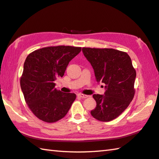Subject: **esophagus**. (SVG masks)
I'll return each instance as SVG.
<instances>
[{
    "instance_id": "34e87169",
    "label": "esophagus",
    "mask_w": 159,
    "mask_h": 159,
    "mask_svg": "<svg viewBox=\"0 0 159 159\" xmlns=\"http://www.w3.org/2000/svg\"><path fill=\"white\" fill-rule=\"evenodd\" d=\"M78 97H79V98H88V95H83V94H78Z\"/></svg>"
}]
</instances>
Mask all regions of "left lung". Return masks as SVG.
Wrapping results in <instances>:
<instances>
[{
	"label": "left lung",
	"mask_w": 159,
	"mask_h": 159,
	"mask_svg": "<svg viewBox=\"0 0 159 159\" xmlns=\"http://www.w3.org/2000/svg\"><path fill=\"white\" fill-rule=\"evenodd\" d=\"M85 57L95 71L96 80L105 84L104 95L95 94L96 107L90 112L102 122L115 119L134 98L136 71L127 53L112 48H83Z\"/></svg>",
	"instance_id": "obj_1"
}]
</instances>
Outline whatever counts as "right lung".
I'll list each match as a JSON object with an SVG mask.
<instances>
[{"label":"right lung","mask_w":159,"mask_h":159,"mask_svg":"<svg viewBox=\"0 0 159 159\" xmlns=\"http://www.w3.org/2000/svg\"><path fill=\"white\" fill-rule=\"evenodd\" d=\"M80 50V47L69 45L50 46L35 50L26 57L20 86L29 108L40 120L56 122L71 108L76 94L61 92L54 82L64 76L69 61Z\"/></svg>","instance_id":"add662e5"}]
</instances>
